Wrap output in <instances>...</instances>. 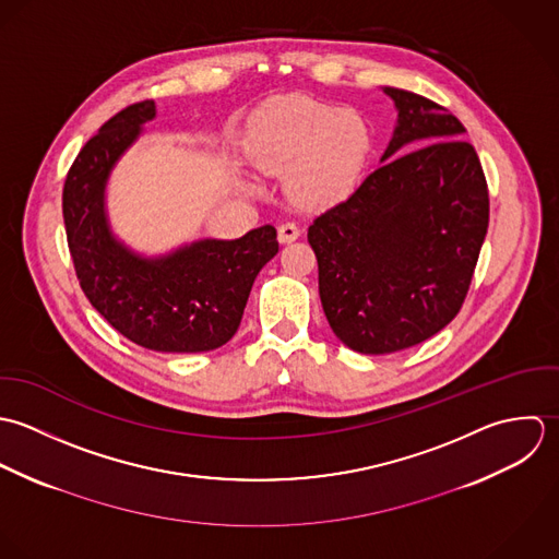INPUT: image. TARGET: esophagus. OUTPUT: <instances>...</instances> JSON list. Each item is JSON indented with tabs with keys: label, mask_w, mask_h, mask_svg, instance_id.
Here are the masks:
<instances>
[{
	"label": "esophagus",
	"mask_w": 559,
	"mask_h": 559,
	"mask_svg": "<svg viewBox=\"0 0 559 559\" xmlns=\"http://www.w3.org/2000/svg\"><path fill=\"white\" fill-rule=\"evenodd\" d=\"M300 237V228L296 223H283L278 226V241L281 243H292Z\"/></svg>",
	"instance_id": "1"
}]
</instances>
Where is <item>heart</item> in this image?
<instances>
[{
    "mask_svg": "<svg viewBox=\"0 0 559 559\" xmlns=\"http://www.w3.org/2000/svg\"><path fill=\"white\" fill-rule=\"evenodd\" d=\"M252 164L287 175L289 197L313 210L343 203L360 183L371 133L354 108L296 99L263 114L248 135Z\"/></svg>",
    "mask_w": 559,
    "mask_h": 559,
    "instance_id": "heart-1",
    "label": "heart"
}]
</instances>
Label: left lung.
<instances>
[{"label": "left lung", "mask_w": 559, "mask_h": 559, "mask_svg": "<svg viewBox=\"0 0 559 559\" xmlns=\"http://www.w3.org/2000/svg\"><path fill=\"white\" fill-rule=\"evenodd\" d=\"M384 93L397 124L382 164L309 226L326 320L360 354L400 352L443 331L488 230V186L462 122L421 95Z\"/></svg>", "instance_id": "8db88e82"}]
</instances>
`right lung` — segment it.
<instances>
[{
  "instance_id": "right-lung-1",
  "label": "right lung",
  "mask_w": 559,
  "mask_h": 559,
  "mask_svg": "<svg viewBox=\"0 0 559 559\" xmlns=\"http://www.w3.org/2000/svg\"><path fill=\"white\" fill-rule=\"evenodd\" d=\"M153 118L155 102L133 104L84 144L62 192L67 241L86 298L120 335L155 352H210L237 333L259 270L278 252L276 228L199 239L159 257H142L118 241L106 186Z\"/></svg>"
}]
</instances>
